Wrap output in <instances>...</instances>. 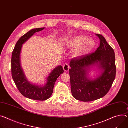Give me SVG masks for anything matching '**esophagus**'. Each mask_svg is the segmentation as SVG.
Wrapping results in <instances>:
<instances>
[{"label":"esophagus","instance_id":"34e87169","mask_svg":"<svg viewBox=\"0 0 128 128\" xmlns=\"http://www.w3.org/2000/svg\"><path fill=\"white\" fill-rule=\"evenodd\" d=\"M69 68H70V66H69V65L68 63H65L63 65V69H64V71L68 72L69 70Z\"/></svg>","mask_w":128,"mask_h":128}]
</instances>
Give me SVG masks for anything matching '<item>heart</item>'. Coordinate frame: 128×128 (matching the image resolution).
I'll list each match as a JSON object with an SVG mask.
<instances>
[{
	"instance_id": "b5f03b06",
	"label": "heart",
	"mask_w": 128,
	"mask_h": 128,
	"mask_svg": "<svg viewBox=\"0 0 128 128\" xmlns=\"http://www.w3.org/2000/svg\"><path fill=\"white\" fill-rule=\"evenodd\" d=\"M94 40L84 36H78L68 42L67 46L70 48H76L74 52L76 56H80L90 50L94 47Z\"/></svg>"
}]
</instances>
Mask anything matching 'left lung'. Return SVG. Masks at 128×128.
<instances>
[{"label":"left lung","instance_id":"1","mask_svg":"<svg viewBox=\"0 0 128 128\" xmlns=\"http://www.w3.org/2000/svg\"><path fill=\"white\" fill-rule=\"evenodd\" d=\"M100 45L96 52L78 56L70 62L69 72L71 90L74 98L91 102L105 96L110 90L116 76L115 56L113 49L100 34H96ZM98 65L101 74L94 80L88 78L90 68Z\"/></svg>","mask_w":128,"mask_h":128}]
</instances>
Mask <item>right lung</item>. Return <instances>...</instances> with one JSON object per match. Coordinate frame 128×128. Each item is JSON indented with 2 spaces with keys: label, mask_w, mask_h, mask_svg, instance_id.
Wrapping results in <instances>:
<instances>
[{
  "label": "right lung",
  "mask_w": 128,
  "mask_h": 128,
  "mask_svg": "<svg viewBox=\"0 0 128 128\" xmlns=\"http://www.w3.org/2000/svg\"><path fill=\"white\" fill-rule=\"evenodd\" d=\"M44 28H45L32 29L22 36L15 46L11 60L12 76L18 90L24 96L37 100H45L51 96L56 80L64 72L62 66L56 67L48 77L47 82L44 86L32 84L26 78L20 64V52L22 44L34 33L41 31Z\"/></svg>",
  "instance_id": "obj_1"
}]
</instances>
